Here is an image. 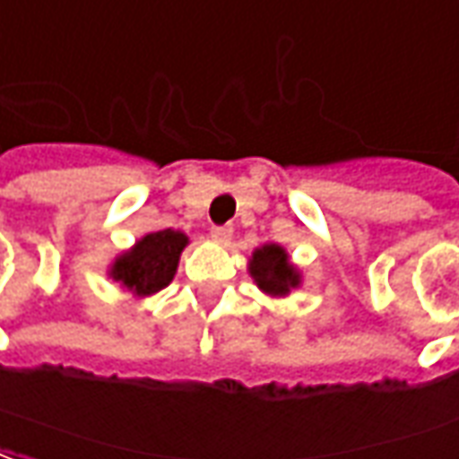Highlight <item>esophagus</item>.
<instances>
[{"label":"esophagus","instance_id":"34e87169","mask_svg":"<svg viewBox=\"0 0 459 459\" xmlns=\"http://www.w3.org/2000/svg\"><path fill=\"white\" fill-rule=\"evenodd\" d=\"M212 239L214 242H220V245H227L230 239H232V227H212Z\"/></svg>","mask_w":459,"mask_h":459}]
</instances>
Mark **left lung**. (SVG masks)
Segmentation results:
<instances>
[{
	"label": "left lung",
	"mask_w": 459,
	"mask_h": 459,
	"mask_svg": "<svg viewBox=\"0 0 459 459\" xmlns=\"http://www.w3.org/2000/svg\"><path fill=\"white\" fill-rule=\"evenodd\" d=\"M247 272L255 279V284L259 291H264L266 297H289L294 289L301 287V269H299L291 259L289 252L281 245H262L256 247Z\"/></svg>",
	"instance_id": "obj_1"
}]
</instances>
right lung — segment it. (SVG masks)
<instances>
[{
	"mask_svg": "<svg viewBox=\"0 0 459 459\" xmlns=\"http://www.w3.org/2000/svg\"><path fill=\"white\" fill-rule=\"evenodd\" d=\"M190 245V237L180 230L148 232L135 239L131 249H123L108 266V279L133 297L145 299L170 284L180 264V255Z\"/></svg>",
	"mask_w": 459,
	"mask_h": 459,
	"instance_id": "right-lung-1",
	"label": "right lung"
}]
</instances>
